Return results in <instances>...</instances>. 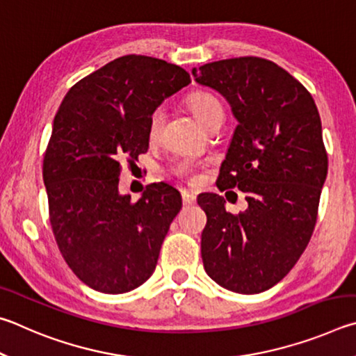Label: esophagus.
<instances>
[{
    "label": "esophagus",
    "mask_w": 356,
    "mask_h": 356,
    "mask_svg": "<svg viewBox=\"0 0 356 356\" xmlns=\"http://www.w3.org/2000/svg\"><path fill=\"white\" fill-rule=\"evenodd\" d=\"M181 198H183L184 204H194L197 202V195L192 194V192H189V191H183Z\"/></svg>",
    "instance_id": "34e87169"
}]
</instances>
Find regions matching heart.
Masks as SVG:
<instances>
[{"label": "heart", "mask_w": 356, "mask_h": 356, "mask_svg": "<svg viewBox=\"0 0 356 356\" xmlns=\"http://www.w3.org/2000/svg\"><path fill=\"white\" fill-rule=\"evenodd\" d=\"M188 106L189 109L194 112V115L198 118V122L203 123L207 128L216 117L223 114L220 103L217 102L213 95H209V93H204V92H197L194 95H191L188 98ZM162 127H164V111H162V108H156L152 114H149V118H148V127H147L148 139L149 140L159 139ZM168 173L177 178L189 179L191 181V179H194L195 164L188 159L177 161L168 167Z\"/></svg>", "instance_id": "obj_1"}]
</instances>
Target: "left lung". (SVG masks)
<instances>
[{
    "label": "left lung",
    "instance_id": "obj_1",
    "mask_svg": "<svg viewBox=\"0 0 356 356\" xmlns=\"http://www.w3.org/2000/svg\"><path fill=\"white\" fill-rule=\"evenodd\" d=\"M192 74L238 118L217 188L239 189L248 203L232 214L220 195L197 198L208 219L204 270L228 291L258 294L288 275L314 232L328 170L319 111L303 84L263 58L216 60Z\"/></svg>",
    "mask_w": 356,
    "mask_h": 356
}]
</instances>
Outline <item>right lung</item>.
<instances>
[{"label":"right lung","mask_w":356,"mask_h":356,"mask_svg":"<svg viewBox=\"0 0 356 356\" xmlns=\"http://www.w3.org/2000/svg\"><path fill=\"white\" fill-rule=\"evenodd\" d=\"M189 83L181 67L128 54L78 81L56 112L43 156L49 223L62 258L92 289L123 294L154 272L181 195L153 183L131 202L118 194L120 162L147 152L149 114Z\"/></svg>","instance_id":"right-lung-1"}]
</instances>
